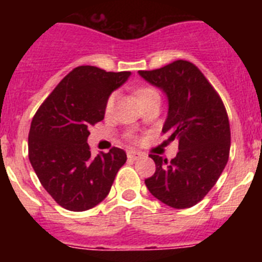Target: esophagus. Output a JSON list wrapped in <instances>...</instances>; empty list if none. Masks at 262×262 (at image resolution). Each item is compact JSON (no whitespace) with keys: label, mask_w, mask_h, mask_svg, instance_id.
Listing matches in <instances>:
<instances>
[{"label":"esophagus","mask_w":262,"mask_h":262,"mask_svg":"<svg viewBox=\"0 0 262 262\" xmlns=\"http://www.w3.org/2000/svg\"><path fill=\"white\" fill-rule=\"evenodd\" d=\"M127 156H128V159H131V160H138V159H140V157H143V154L142 152L135 151V149H131V151L127 152Z\"/></svg>","instance_id":"obj_1"}]
</instances>
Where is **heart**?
<instances>
[{"mask_svg":"<svg viewBox=\"0 0 262 262\" xmlns=\"http://www.w3.org/2000/svg\"><path fill=\"white\" fill-rule=\"evenodd\" d=\"M135 94L136 97H138L139 102L140 103H144L145 101H148V99L152 98V97L159 96V93H157L156 90H155L154 88H149V86L138 88V89L135 90ZM114 102H115V94H111V96L108 97L107 102H106V107H105L106 113H110L113 106H114Z\"/></svg>","mask_w":262,"mask_h":262,"instance_id":"heart-1","label":"heart"}]
</instances>
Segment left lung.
I'll use <instances>...</instances> for the list:
<instances>
[{
    "label": "left lung",
    "mask_w": 262,
    "mask_h": 262,
    "mask_svg": "<svg viewBox=\"0 0 262 262\" xmlns=\"http://www.w3.org/2000/svg\"><path fill=\"white\" fill-rule=\"evenodd\" d=\"M139 75L166 96L163 134L169 142L178 139V154L169 163L149 155L156 172L145 180V186L173 209L191 207L211 190L228 161L231 131L226 107L190 61L177 60L155 71H139Z\"/></svg>",
    "instance_id": "1"
}]
</instances>
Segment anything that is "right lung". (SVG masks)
Instances as JSON below:
<instances>
[{
	"label": "right lung",
	"mask_w": 262,
	"mask_h": 262,
	"mask_svg": "<svg viewBox=\"0 0 262 262\" xmlns=\"http://www.w3.org/2000/svg\"><path fill=\"white\" fill-rule=\"evenodd\" d=\"M131 72L81 66L60 81L34 115L29 159L39 181L61 207L85 211L107 196L127 155L120 148L92 157L89 127L105 118L110 94Z\"/></svg>",
	"instance_id": "right-lung-1"
}]
</instances>
